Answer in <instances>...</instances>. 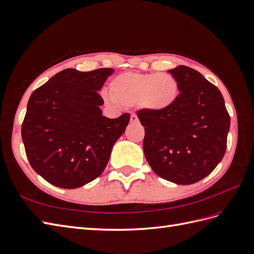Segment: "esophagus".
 <instances>
[{
  "instance_id": "esophagus-1",
  "label": "esophagus",
  "mask_w": 254,
  "mask_h": 254,
  "mask_svg": "<svg viewBox=\"0 0 254 254\" xmlns=\"http://www.w3.org/2000/svg\"><path fill=\"white\" fill-rule=\"evenodd\" d=\"M130 122L131 123H137L139 122V119H137V117L135 114H131V117H130Z\"/></svg>"
}]
</instances>
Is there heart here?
I'll return each instance as SVG.
<instances>
[{"mask_svg":"<svg viewBox=\"0 0 254 254\" xmlns=\"http://www.w3.org/2000/svg\"><path fill=\"white\" fill-rule=\"evenodd\" d=\"M111 103L124 107L140 104L152 112L164 111L175 104L179 95L178 81L166 73L119 74L109 83Z\"/></svg>","mask_w":254,"mask_h":254,"instance_id":"1","label":"heart"}]
</instances>
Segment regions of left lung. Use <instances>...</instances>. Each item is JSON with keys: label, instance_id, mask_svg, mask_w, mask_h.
Segmentation results:
<instances>
[{"label": "left lung", "instance_id": "8db88e82", "mask_svg": "<svg viewBox=\"0 0 254 254\" xmlns=\"http://www.w3.org/2000/svg\"><path fill=\"white\" fill-rule=\"evenodd\" d=\"M180 94L164 111H137L145 127L143 149L159 177L193 184L210 175L224 158L230 115L216 86L196 70L179 65L168 71Z\"/></svg>", "mask_w": 254, "mask_h": 254}]
</instances>
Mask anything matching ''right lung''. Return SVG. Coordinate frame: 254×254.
<instances>
[{"instance_id": "right-lung-1", "label": "right lung", "mask_w": 254, "mask_h": 254, "mask_svg": "<svg viewBox=\"0 0 254 254\" xmlns=\"http://www.w3.org/2000/svg\"><path fill=\"white\" fill-rule=\"evenodd\" d=\"M113 68L54 75L29 97L22 140L33 170L53 186L77 189L96 179L130 114L108 119L101 110L102 89Z\"/></svg>"}]
</instances>
